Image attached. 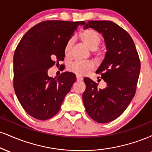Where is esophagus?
<instances>
[{
    "mask_svg": "<svg viewBox=\"0 0 152 152\" xmlns=\"http://www.w3.org/2000/svg\"><path fill=\"white\" fill-rule=\"evenodd\" d=\"M76 80H77V81H82V80H83V78H82L81 76H78V75H76Z\"/></svg>",
    "mask_w": 152,
    "mask_h": 152,
    "instance_id": "obj_1",
    "label": "esophagus"
}]
</instances>
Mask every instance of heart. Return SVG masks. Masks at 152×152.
Returning a JSON list of instances; mask_svg holds the SVG:
<instances>
[{"mask_svg": "<svg viewBox=\"0 0 152 152\" xmlns=\"http://www.w3.org/2000/svg\"><path fill=\"white\" fill-rule=\"evenodd\" d=\"M80 37H81L83 42L92 50L98 48V47L101 42V36L94 29L89 28L83 30L80 34ZM73 44H74L73 39H70L67 42L64 49L66 56H69L71 54ZM67 69L71 72L83 76L94 69V64L91 61H76L69 64Z\"/></svg>", "mask_w": 152, "mask_h": 152, "instance_id": "heart-1", "label": "heart"}]
</instances>
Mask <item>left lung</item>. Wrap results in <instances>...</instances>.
Instances as JSON below:
<instances>
[{
	"label": "left lung",
	"instance_id": "1",
	"mask_svg": "<svg viewBox=\"0 0 152 152\" xmlns=\"http://www.w3.org/2000/svg\"><path fill=\"white\" fill-rule=\"evenodd\" d=\"M94 29L103 34L107 52L96 71L107 83L103 89L84 78L83 100L86 110L94 121L107 123L120 116L136 92L140 60L134 43L127 31L110 20H91L84 29Z\"/></svg>",
	"mask_w": 152,
	"mask_h": 152
}]
</instances>
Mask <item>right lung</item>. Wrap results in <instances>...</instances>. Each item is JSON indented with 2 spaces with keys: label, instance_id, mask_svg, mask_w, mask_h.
Segmentation results:
<instances>
[{
  "label": "right lung",
  "instance_id": "1",
  "mask_svg": "<svg viewBox=\"0 0 152 152\" xmlns=\"http://www.w3.org/2000/svg\"><path fill=\"white\" fill-rule=\"evenodd\" d=\"M86 23L43 21L30 28L18 43L13 57L14 90L22 107L32 118L46 120L59 111L76 75L49 77L47 71L64 61L67 42Z\"/></svg>",
  "mask_w": 152,
  "mask_h": 152
}]
</instances>
